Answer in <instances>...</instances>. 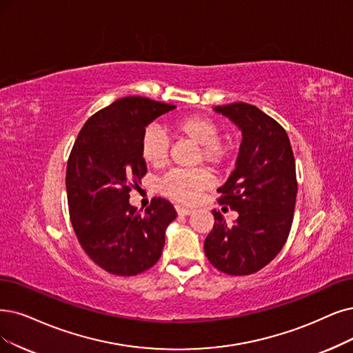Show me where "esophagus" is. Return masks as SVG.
Here are the masks:
<instances>
[{"label":"esophagus","mask_w":353,"mask_h":353,"mask_svg":"<svg viewBox=\"0 0 353 353\" xmlns=\"http://www.w3.org/2000/svg\"><path fill=\"white\" fill-rule=\"evenodd\" d=\"M175 210H176V213L179 216H190L192 213V208H187V207H182V205H176Z\"/></svg>","instance_id":"obj_1"}]
</instances>
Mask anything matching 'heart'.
Returning a JSON list of instances; mask_svg holds the SVG:
<instances>
[{"mask_svg":"<svg viewBox=\"0 0 353 353\" xmlns=\"http://www.w3.org/2000/svg\"><path fill=\"white\" fill-rule=\"evenodd\" d=\"M169 130L199 146L196 162H204L213 171H220L229 163L232 146L219 137L220 128L213 119L204 114L184 116L169 124ZM140 154L148 165L162 168L168 162L169 154V143L165 134L158 129L149 128L140 140ZM210 184L211 178L205 169H175L159 181V190L168 199L188 204L195 201Z\"/></svg>","mask_w":353,"mask_h":353,"instance_id":"heart-1","label":"heart"}]
</instances>
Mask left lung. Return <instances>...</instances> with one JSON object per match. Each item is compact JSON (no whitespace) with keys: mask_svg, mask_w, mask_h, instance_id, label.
I'll use <instances>...</instances> for the list:
<instances>
[{"mask_svg":"<svg viewBox=\"0 0 353 353\" xmlns=\"http://www.w3.org/2000/svg\"><path fill=\"white\" fill-rule=\"evenodd\" d=\"M242 130L236 168L217 190L219 204L239 213L228 225L213 210V230L204 242L207 259L228 275H250L270 263L285 245L297 199V175L283 125L258 107L233 103L214 107Z\"/></svg>","mask_w":353,"mask_h":353,"instance_id":"1","label":"left lung"}]
</instances>
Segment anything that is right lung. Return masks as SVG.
Returning <instances> with one entry per match:
<instances>
[{
    "label": "right lung",
    "instance_id": "obj_1",
    "mask_svg": "<svg viewBox=\"0 0 353 353\" xmlns=\"http://www.w3.org/2000/svg\"><path fill=\"white\" fill-rule=\"evenodd\" d=\"M175 105L124 97L97 111L81 129L66 166L69 216L79 245L112 275L132 276L157 263L174 205L153 196L140 211L130 191L148 169L140 154L146 125Z\"/></svg>",
    "mask_w": 353,
    "mask_h": 353
}]
</instances>
